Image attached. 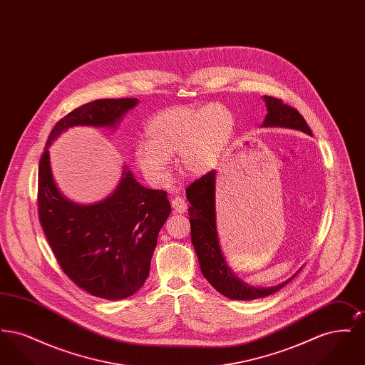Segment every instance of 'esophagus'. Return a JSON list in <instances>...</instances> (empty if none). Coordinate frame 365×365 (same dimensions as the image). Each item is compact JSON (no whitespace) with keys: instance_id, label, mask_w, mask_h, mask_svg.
Here are the masks:
<instances>
[{"instance_id":"1","label":"esophagus","mask_w":365,"mask_h":365,"mask_svg":"<svg viewBox=\"0 0 365 365\" xmlns=\"http://www.w3.org/2000/svg\"><path fill=\"white\" fill-rule=\"evenodd\" d=\"M171 205H173V208H174L176 213H183V212H186V209H187L186 200H185L183 197H180V195H176L175 198H173Z\"/></svg>"}]
</instances>
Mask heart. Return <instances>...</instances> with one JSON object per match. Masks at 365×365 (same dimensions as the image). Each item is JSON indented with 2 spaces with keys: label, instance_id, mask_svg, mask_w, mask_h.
Wrapping results in <instances>:
<instances>
[{
  "label": "heart",
  "instance_id": "heart-1",
  "mask_svg": "<svg viewBox=\"0 0 365 365\" xmlns=\"http://www.w3.org/2000/svg\"><path fill=\"white\" fill-rule=\"evenodd\" d=\"M232 130L234 118L223 105L171 108L149 122V140L135 146V161L153 183L167 180L171 156L178 153L183 173L205 174L219 163Z\"/></svg>",
  "mask_w": 365,
  "mask_h": 365
}]
</instances>
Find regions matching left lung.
Returning a JSON list of instances; mask_svg holds the SVG:
<instances>
[{"instance_id":"obj_1","label":"left lung","mask_w":365,"mask_h":365,"mask_svg":"<svg viewBox=\"0 0 365 365\" xmlns=\"http://www.w3.org/2000/svg\"><path fill=\"white\" fill-rule=\"evenodd\" d=\"M264 100L268 110L262 123L264 127H287L312 135L308 123L295 108L284 104L277 97L264 96ZM215 180L216 171L212 170L208 174L194 180L186 189V195L191 205L189 208L191 242L194 245L202 275L220 294L226 295L230 299H256L277 293L299 271L282 284L269 289L252 287L231 272L223 257L216 230Z\"/></svg>"}]
</instances>
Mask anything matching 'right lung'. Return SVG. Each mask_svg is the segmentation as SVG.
I'll list each match as a JSON object with an SVG mask.
<instances>
[{
  "label": "right lung",
  "mask_w": 365,
  "mask_h": 365,
  "mask_svg": "<svg viewBox=\"0 0 365 365\" xmlns=\"http://www.w3.org/2000/svg\"><path fill=\"white\" fill-rule=\"evenodd\" d=\"M137 104L106 98L73 109L56 123L39 160L38 216L56 260L76 286L104 299L134 294L149 277L158 231L171 213L167 191L140 186L128 171L104 201L73 204L53 180L48 148L73 125L113 127Z\"/></svg>",
  "instance_id": "right-lung-1"
}]
</instances>
